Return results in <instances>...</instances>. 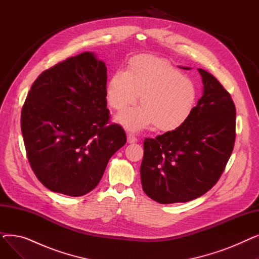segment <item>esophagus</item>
<instances>
[{
    "label": "esophagus",
    "mask_w": 259,
    "mask_h": 259,
    "mask_svg": "<svg viewBox=\"0 0 259 259\" xmlns=\"http://www.w3.org/2000/svg\"><path fill=\"white\" fill-rule=\"evenodd\" d=\"M127 141H128V143H135V142H138V138L135 137L134 134H132V133H129L128 135H127Z\"/></svg>",
    "instance_id": "obj_1"
}]
</instances>
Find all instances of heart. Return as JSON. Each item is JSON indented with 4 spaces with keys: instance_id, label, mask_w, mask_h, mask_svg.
Instances as JSON below:
<instances>
[{
    "instance_id": "1",
    "label": "heart",
    "mask_w": 259,
    "mask_h": 259,
    "mask_svg": "<svg viewBox=\"0 0 259 259\" xmlns=\"http://www.w3.org/2000/svg\"><path fill=\"white\" fill-rule=\"evenodd\" d=\"M116 119L130 130L154 124L160 131H172L184 125L191 115L197 99L193 81L168 62L155 57L132 61L129 69H118L109 80L106 97L115 110H124Z\"/></svg>"
}]
</instances>
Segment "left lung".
I'll return each instance as SVG.
<instances>
[{
  "label": "left lung",
  "mask_w": 259,
  "mask_h": 259,
  "mask_svg": "<svg viewBox=\"0 0 259 259\" xmlns=\"http://www.w3.org/2000/svg\"><path fill=\"white\" fill-rule=\"evenodd\" d=\"M203 94L184 125L144 141V192L159 203L195 199L219 182L232 154L236 110L217 78L198 69Z\"/></svg>",
  "instance_id": "obj_1"
}]
</instances>
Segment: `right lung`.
<instances>
[{
	"label": "right lung",
	"instance_id": "add662e5",
	"mask_svg": "<svg viewBox=\"0 0 259 259\" xmlns=\"http://www.w3.org/2000/svg\"><path fill=\"white\" fill-rule=\"evenodd\" d=\"M107 67L92 52L68 58L32 84L21 114L26 154L37 180L53 192L81 196L97 187L127 137L110 122Z\"/></svg>",
	"mask_w": 259,
	"mask_h": 259
}]
</instances>
